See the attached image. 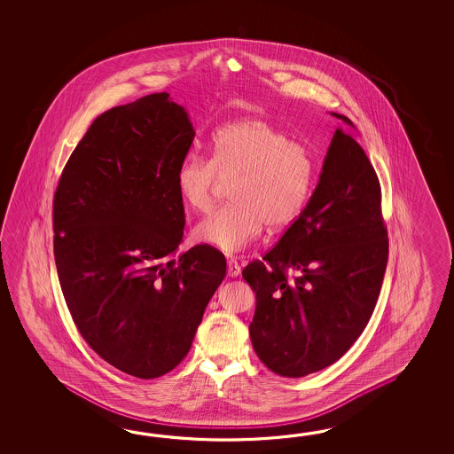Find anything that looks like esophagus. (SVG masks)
Listing matches in <instances>:
<instances>
[{"instance_id": "esophagus-1", "label": "esophagus", "mask_w": 454, "mask_h": 454, "mask_svg": "<svg viewBox=\"0 0 454 454\" xmlns=\"http://www.w3.org/2000/svg\"><path fill=\"white\" fill-rule=\"evenodd\" d=\"M240 262L237 261V258H229V261H227V276L237 278V276H240Z\"/></svg>"}]
</instances>
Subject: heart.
Returning a JSON list of instances; mask_svg holds the SVG:
<instances>
[{
    "mask_svg": "<svg viewBox=\"0 0 454 454\" xmlns=\"http://www.w3.org/2000/svg\"><path fill=\"white\" fill-rule=\"evenodd\" d=\"M315 164L309 147L260 118L221 128L213 137L211 160L190 155L176 168V192L186 207L209 213L223 184L231 204L204 219L194 239L225 253H239L268 223L289 227L309 200Z\"/></svg>",
    "mask_w": 454,
    "mask_h": 454,
    "instance_id": "b5f03b06",
    "label": "heart"
}]
</instances>
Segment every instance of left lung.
I'll return each mask as SVG.
<instances>
[{
	"label": "left lung",
	"mask_w": 454,
	"mask_h": 454,
	"mask_svg": "<svg viewBox=\"0 0 454 454\" xmlns=\"http://www.w3.org/2000/svg\"><path fill=\"white\" fill-rule=\"evenodd\" d=\"M338 128L307 207L243 278L256 292L253 348L280 377L329 367L348 352L377 305L387 262L377 172L348 116ZM296 272L288 278V270Z\"/></svg>",
	"instance_id": "1"
}]
</instances>
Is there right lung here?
I'll return each instance as SVG.
<instances>
[{
	"label": "right lung",
	"mask_w": 454,
	"mask_h": 454,
	"mask_svg": "<svg viewBox=\"0 0 454 454\" xmlns=\"http://www.w3.org/2000/svg\"><path fill=\"white\" fill-rule=\"evenodd\" d=\"M193 137L167 92L114 106L89 126L53 196L69 313L89 348L131 377H162L184 360L225 278L209 245L175 256L184 229L175 176Z\"/></svg>",
	"instance_id": "1"
}]
</instances>
